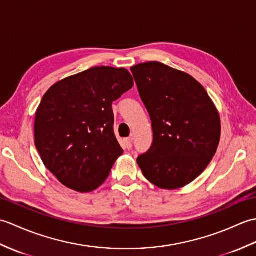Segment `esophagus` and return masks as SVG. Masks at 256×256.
<instances>
[{"label":"esophagus","instance_id":"34e87169","mask_svg":"<svg viewBox=\"0 0 256 256\" xmlns=\"http://www.w3.org/2000/svg\"><path fill=\"white\" fill-rule=\"evenodd\" d=\"M132 143H133V138H132V136L125 140V145H126V148H128V150L132 148V146H133Z\"/></svg>","mask_w":256,"mask_h":256}]
</instances>
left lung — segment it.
<instances>
[{"label": "left lung", "mask_w": 256, "mask_h": 256, "mask_svg": "<svg viewBox=\"0 0 256 256\" xmlns=\"http://www.w3.org/2000/svg\"><path fill=\"white\" fill-rule=\"evenodd\" d=\"M131 72L154 136L138 164L157 187L186 186L206 170L218 148L219 113L192 76L157 62L138 64Z\"/></svg>", "instance_id": "obj_1"}]
</instances>
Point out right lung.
<instances>
[{"label": "right lung", "mask_w": 256, "mask_h": 256, "mask_svg": "<svg viewBox=\"0 0 256 256\" xmlns=\"http://www.w3.org/2000/svg\"><path fill=\"white\" fill-rule=\"evenodd\" d=\"M134 84L126 69L94 67L55 84L38 106L35 146L64 186L79 192L106 182L123 150L114 134L113 101Z\"/></svg>", "instance_id": "obj_1"}]
</instances>
